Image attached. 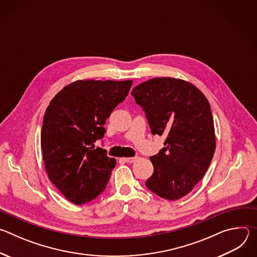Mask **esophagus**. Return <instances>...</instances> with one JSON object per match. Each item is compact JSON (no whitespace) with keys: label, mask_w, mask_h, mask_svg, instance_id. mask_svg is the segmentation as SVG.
<instances>
[{"label":"esophagus","mask_w":257,"mask_h":257,"mask_svg":"<svg viewBox=\"0 0 257 257\" xmlns=\"http://www.w3.org/2000/svg\"><path fill=\"white\" fill-rule=\"evenodd\" d=\"M126 163H134V162H136L137 160H138V157H133V158H124L123 159Z\"/></svg>","instance_id":"obj_1"}]
</instances>
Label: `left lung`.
Listing matches in <instances>:
<instances>
[{
    "mask_svg": "<svg viewBox=\"0 0 257 257\" xmlns=\"http://www.w3.org/2000/svg\"><path fill=\"white\" fill-rule=\"evenodd\" d=\"M142 106L154 135H167L165 148L151 161L145 185L169 200L187 195L202 179L215 151L210 104L193 84L171 77L153 78L131 92Z\"/></svg>",
    "mask_w": 257,
    "mask_h": 257,
    "instance_id": "1",
    "label": "left lung"
}]
</instances>
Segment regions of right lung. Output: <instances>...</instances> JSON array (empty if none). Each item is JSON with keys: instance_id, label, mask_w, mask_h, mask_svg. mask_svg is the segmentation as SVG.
Listing matches in <instances>:
<instances>
[{"instance_id": "obj_1", "label": "right lung", "mask_w": 257, "mask_h": 257, "mask_svg": "<svg viewBox=\"0 0 257 257\" xmlns=\"http://www.w3.org/2000/svg\"><path fill=\"white\" fill-rule=\"evenodd\" d=\"M132 80H77L65 86L46 109L41 135L49 179L71 202L83 204L104 189L116 166L94 148L103 125L127 96Z\"/></svg>"}]
</instances>
